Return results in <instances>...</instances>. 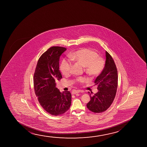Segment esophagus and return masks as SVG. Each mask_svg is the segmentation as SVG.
Here are the masks:
<instances>
[{"label": "esophagus", "mask_w": 147, "mask_h": 147, "mask_svg": "<svg viewBox=\"0 0 147 147\" xmlns=\"http://www.w3.org/2000/svg\"><path fill=\"white\" fill-rule=\"evenodd\" d=\"M79 92H83V91L79 90L73 91L72 92V94H75L78 93Z\"/></svg>", "instance_id": "obj_1"}]
</instances>
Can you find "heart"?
Here are the masks:
<instances>
[{
  "instance_id": "b5f03b06",
  "label": "heart",
  "mask_w": 147,
  "mask_h": 147,
  "mask_svg": "<svg viewBox=\"0 0 147 147\" xmlns=\"http://www.w3.org/2000/svg\"><path fill=\"white\" fill-rule=\"evenodd\" d=\"M70 58L73 61L80 63L84 67L85 71L90 76H96L100 74L105 68V61L99 57L97 53L88 49H82L70 55ZM68 59H63L60 64V70L64 75L70 73L72 67V61ZM86 80L83 77L75 79L77 82L83 83Z\"/></svg>"
}]
</instances>
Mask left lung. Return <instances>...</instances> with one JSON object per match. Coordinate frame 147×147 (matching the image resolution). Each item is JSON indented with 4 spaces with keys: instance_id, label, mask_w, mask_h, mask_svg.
Here are the masks:
<instances>
[{
    "instance_id": "obj_1",
    "label": "left lung",
    "mask_w": 147,
    "mask_h": 147,
    "mask_svg": "<svg viewBox=\"0 0 147 147\" xmlns=\"http://www.w3.org/2000/svg\"><path fill=\"white\" fill-rule=\"evenodd\" d=\"M106 61L105 68L95 80L98 91L94 95L90 94L91 100L87 107L95 113L107 111L114 100L117 93L118 75L117 67L111 55L105 52Z\"/></svg>"
}]
</instances>
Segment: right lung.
Returning a JSON list of instances; mask_svg holds the SVG:
<instances>
[{
    "label": "right lung",
    "instance_id": "1",
    "mask_svg": "<svg viewBox=\"0 0 147 147\" xmlns=\"http://www.w3.org/2000/svg\"><path fill=\"white\" fill-rule=\"evenodd\" d=\"M66 50L62 47L49 49L38 59L34 75V92L38 102L47 113L55 116L64 113L71 105L70 91L61 92L56 87L57 82L62 78L59 70L60 57Z\"/></svg>",
    "mask_w": 147,
    "mask_h": 147
}]
</instances>
